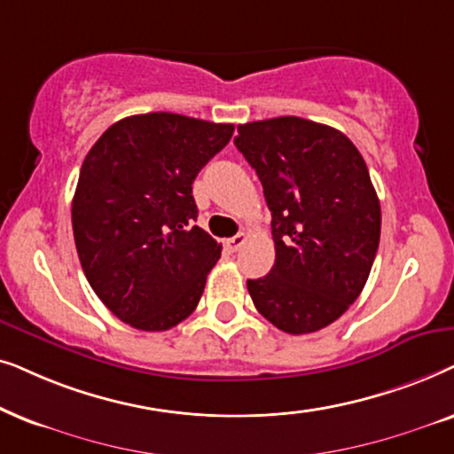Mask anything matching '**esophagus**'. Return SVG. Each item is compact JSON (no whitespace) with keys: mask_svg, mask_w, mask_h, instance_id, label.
Segmentation results:
<instances>
[{"mask_svg":"<svg viewBox=\"0 0 454 454\" xmlns=\"http://www.w3.org/2000/svg\"><path fill=\"white\" fill-rule=\"evenodd\" d=\"M245 240H247V237H245V234H243V232H240V234H237V237L228 239V240H226V243H223V247H226V249H228V251H231V253H237V251L240 249V247H243V245H245Z\"/></svg>","mask_w":454,"mask_h":454,"instance_id":"obj_1","label":"esophagus"}]
</instances>
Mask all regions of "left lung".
<instances>
[{"mask_svg": "<svg viewBox=\"0 0 454 454\" xmlns=\"http://www.w3.org/2000/svg\"><path fill=\"white\" fill-rule=\"evenodd\" d=\"M234 145L262 180L276 262L247 280L253 305L286 334L336 322L359 297L380 245L382 211L359 149L297 116L239 126Z\"/></svg>", "mask_w": 454, "mask_h": 454, "instance_id": "obj_1", "label": "left lung"}]
</instances>
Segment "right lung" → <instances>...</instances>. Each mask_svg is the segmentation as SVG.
<instances>
[{"label":"right lung","instance_id":"1","mask_svg":"<svg viewBox=\"0 0 454 454\" xmlns=\"http://www.w3.org/2000/svg\"><path fill=\"white\" fill-rule=\"evenodd\" d=\"M232 124L170 112L118 120L84 157L72 231L90 288L124 324L164 332L195 311L222 245L192 226V180Z\"/></svg>","mask_w":454,"mask_h":454}]
</instances>
